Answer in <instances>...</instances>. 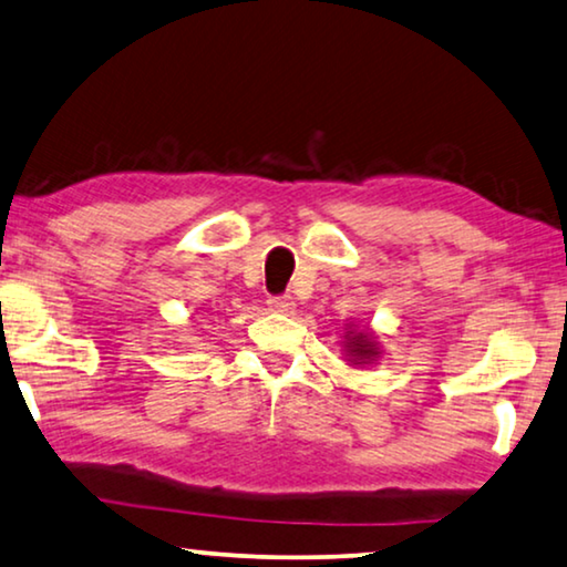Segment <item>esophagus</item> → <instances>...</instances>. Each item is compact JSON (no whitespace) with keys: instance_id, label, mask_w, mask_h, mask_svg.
I'll return each instance as SVG.
<instances>
[{"instance_id":"esophagus-1","label":"esophagus","mask_w":567,"mask_h":567,"mask_svg":"<svg viewBox=\"0 0 567 567\" xmlns=\"http://www.w3.org/2000/svg\"><path fill=\"white\" fill-rule=\"evenodd\" d=\"M268 307H271V311H278V313H291L296 303H293L291 296H271V299H268Z\"/></svg>"}]
</instances>
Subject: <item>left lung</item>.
<instances>
[{"label": "left lung", "mask_w": 567, "mask_h": 567, "mask_svg": "<svg viewBox=\"0 0 567 567\" xmlns=\"http://www.w3.org/2000/svg\"><path fill=\"white\" fill-rule=\"evenodd\" d=\"M344 357L347 364L352 368H364V364H374L382 357V347L378 342V334L372 329H360L357 324L344 327Z\"/></svg>", "instance_id": "left-lung-1"}]
</instances>
